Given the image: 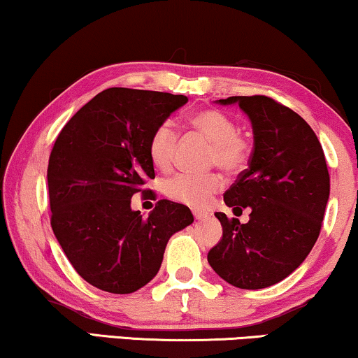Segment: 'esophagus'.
Masks as SVG:
<instances>
[{
    "instance_id": "obj_1",
    "label": "esophagus",
    "mask_w": 358,
    "mask_h": 358,
    "mask_svg": "<svg viewBox=\"0 0 358 358\" xmlns=\"http://www.w3.org/2000/svg\"><path fill=\"white\" fill-rule=\"evenodd\" d=\"M193 215L196 220H203L208 217V213H203V210H193Z\"/></svg>"
}]
</instances>
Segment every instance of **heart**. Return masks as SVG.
I'll list each match as a JSON object with an SVG mask.
<instances>
[{
    "label": "heart",
    "instance_id": "obj_1",
    "mask_svg": "<svg viewBox=\"0 0 358 358\" xmlns=\"http://www.w3.org/2000/svg\"><path fill=\"white\" fill-rule=\"evenodd\" d=\"M189 127L210 141L209 159L229 173L243 167L250 154V144L229 115L219 110H198L188 117ZM177 133L172 123L164 122L155 127L149 138V157L159 169H169L177 150ZM224 181L219 173H178L165 181V193L178 203L196 209L208 208L213 196L220 191Z\"/></svg>",
    "mask_w": 358,
    "mask_h": 358
}]
</instances>
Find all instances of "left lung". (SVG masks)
I'll use <instances>...</instances> for the list:
<instances>
[{
  "label": "left lung",
  "mask_w": 358,
  "mask_h": 358,
  "mask_svg": "<svg viewBox=\"0 0 358 358\" xmlns=\"http://www.w3.org/2000/svg\"><path fill=\"white\" fill-rule=\"evenodd\" d=\"M253 128L248 169L225 191L224 201L240 224L215 213L222 238L208 253L215 273L238 289H264L294 273L318 240L329 199L324 152L310 124L266 95L229 97Z\"/></svg>",
  "instance_id": "8db88e82"
}]
</instances>
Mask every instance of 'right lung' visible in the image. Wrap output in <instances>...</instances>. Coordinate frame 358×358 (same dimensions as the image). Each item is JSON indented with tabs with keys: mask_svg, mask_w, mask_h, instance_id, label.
Returning a JSON list of instances; mask_svg holds the SVG:
<instances>
[{
	"mask_svg": "<svg viewBox=\"0 0 358 358\" xmlns=\"http://www.w3.org/2000/svg\"><path fill=\"white\" fill-rule=\"evenodd\" d=\"M185 95L110 87L84 105L58 134L47 180L52 229L90 285L131 294L155 278L175 231L193 224L189 208L160 199L149 217L133 194L155 178L149 138ZM152 194V191H149Z\"/></svg>",
	"mask_w": 358,
	"mask_h": 358,
	"instance_id": "1",
	"label": "right lung"
}]
</instances>
